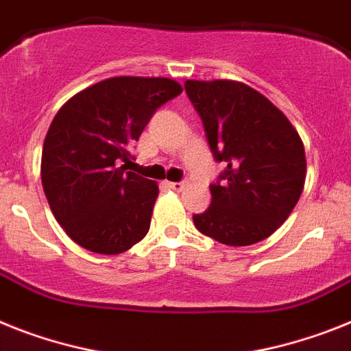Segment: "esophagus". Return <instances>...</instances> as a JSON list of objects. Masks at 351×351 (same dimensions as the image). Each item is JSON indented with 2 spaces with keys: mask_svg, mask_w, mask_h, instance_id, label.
Returning a JSON list of instances; mask_svg holds the SVG:
<instances>
[{
  "mask_svg": "<svg viewBox=\"0 0 351 351\" xmlns=\"http://www.w3.org/2000/svg\"><path fill=\"white\" fill-rule=\"evenodd\" d=\"M186 186V182L179 181V182H169V188H172L173 191H181L182 188Z\"/></svg>",
  "mask_w": 351,
  "mask_h": 351,
  "instance_id": "34e87169",
  "label": "esophagus"
}]
</instances>
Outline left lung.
<instances>
[{"label": "left lung", "mask_w": 351, "mask_h": 351, "mask_svg": "<svg viewBox=\"0 0 351 351\" xmlns=\"http://www.w3.org/2000/svg\"><path fill=\"white\" fill-rule=\"evenodd\" d=\"M217 163L211 204L193 223L230 247L268 238L291 215L305 182V151L296 130L263 94L238 82L184 83Z\"/></svg>", "instance_id": "8db88e82"}]
</instances>
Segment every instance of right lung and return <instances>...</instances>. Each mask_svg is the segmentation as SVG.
<instances>
[{"label": "right lung", "instance_id": "add662e5", "mask_svg": "<svg viewBox=\"0 0 351 351\" xmlns=\"http://www.w3.org/2000/svg\"><path fill=\"white\" fill-rule=\"evenodd\" d=\"M181 92L167 77H110L60 108L42 149V186L77 245L113 256L149 232L158 184L122 163L156 110Z\"/></svg>", "mask_w": 351, "mask_h": 351}]
</instances>
